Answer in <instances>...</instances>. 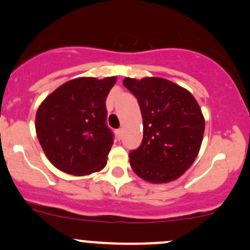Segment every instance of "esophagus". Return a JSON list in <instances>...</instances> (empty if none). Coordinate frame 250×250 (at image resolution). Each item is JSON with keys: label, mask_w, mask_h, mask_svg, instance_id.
<instances>
[{"label": "esophagus", "mask_w": 250, "mask_h": 250, "mask_svg": "<svg viewBox=\"0 0 250 250\" xmlns=\"http://www.w3.org/2000/svg\"><path fill=\"white\" fill-rule=\"evenodd\" d=\"M117 136H118V138H122L123 137V130H122V128H118V130H117Z\"/></svg>", "instance_id": "obj_1"}]
</instances>
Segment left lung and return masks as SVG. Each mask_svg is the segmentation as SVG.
<instances>
[{
    "mask_svg": "<svg viewBox=\"0 0 250 250\" xmlns=\"http://www.w3.org/2000/svg\"><path fill=\"white\" fill-rule=\"evenodd\" d=\"M123 83L137 99L143 119L142 144L128 155L133 172L155 184L176 181L201 148V108L191 92L167 79L126 77Z\"/></svg>",
    "mask_w": 250,
    "mask_h": 250,
    "instance_id": "1",
    "label": "left lung"
}]
</instances>
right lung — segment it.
Returning <instances> with one entry per match:
<instances>
[{
    "instance_id": "1",
    "label": "right lung",
    "mask_w": 250,
    "mask_h": 250,
    "mask_svg": "<svg viewBox=\"0 0 250 250\" xmlns=\"http://www.w3.org/2000/svg\"><path fill=\"white\" fill-rule=\"evenodd\" d=\"M115 77H82L59 86L36 113V133L56 168L86 176L106 166L113 133L106 124V99Z\"/></svg>"
}]
</instances>
